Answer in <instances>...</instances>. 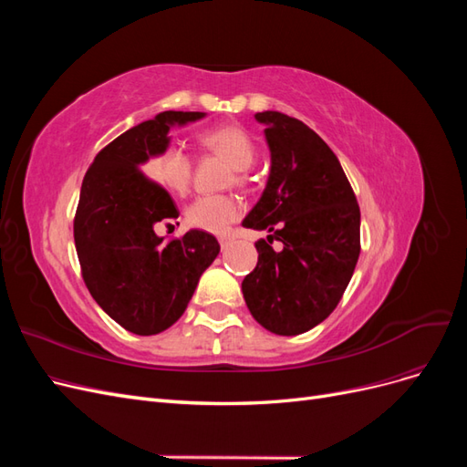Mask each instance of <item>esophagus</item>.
Segmentation results:
<instances>
[{
	"instance_id": "34e87169",
	"label": "esophagus",
	"mask_w": 467,
	"mask_h": 467,
	"mask_svg": "<svg viewBox=\"0 0 467 467\" xmlns=\"http://www.w3.org/2000/svg\"><path fill=\"white\" fill-rule=\"evenodd\" d=\"M232 239H234L232 235H220V237H218V242H220L222 249H225V247H228V245L232 244Z\"/></svg>"
}]
</instances>
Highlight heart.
I'll list each match as a JSON object with an SVG mask.
<instances>
[{
    "instance_id": "b5f03b06",
    "label": "heart",
    "mask_w": 467,
    "mask_h": 467,
    "mask_svg": "<svg viewBox=\"0 0 467 467\" xmlns=\"http://www.w3.org/2000/svg\"><path fill=\"white\" fill-rule=\"evenodd\" d=\"M201 146L218 153L235 169V181L245 182L249 169L257 160V146L239 126H220L201 134ZM151 173L175 194H185L192 181V155L179 144L165 146L151 160ZM242 214V206L230 194H202L187 208V222L196 230L222 234Z\"/></svg>"
}]
</instances>
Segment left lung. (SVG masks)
Listing matches in <instances>:
<instances>
[{"instance_id": "8db88e82", "label": "left lung", "mask_w": 467, "mask_h": 467, "mask_svg": "<svg viewBox=\"0 0 467 467\" xmlns=\"http://www.w3.org/2000/svg\"><path fill=\"white\" fill-rule=\"evenodd\" d=\"M271 175L244 225L271 235L242 290L251 316L276 335H300L341 302L360 255V208L337 155L302 120L257 112ZM281 242V249L272 244Z\"/></svg>"}]
</instances>
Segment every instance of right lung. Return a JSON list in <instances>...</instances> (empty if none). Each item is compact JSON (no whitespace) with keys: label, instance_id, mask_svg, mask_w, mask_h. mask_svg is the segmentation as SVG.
I'll return each instance as SVG.
<instances>
[{"label":"right lung","instance_id":"right-lung-1","mask_svg":"<svg viewBox=\"0 0 467 467\" xmlns=\"http://www.w3.org/2000/svg\"><path fill=\"white\" fill-rule=\"evenodd\" d=\"M204 112L165 110L112 140L81 182L74 239L93 300L126 331L161 333L185 312L201 275L218 257V239L202 230L165 242L155 223L179 216L169 192L142 167L169 144V129Z\"/></svg>","mask_w":467,"mask_h":467}]
</instances>
